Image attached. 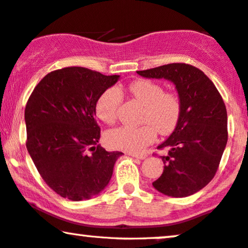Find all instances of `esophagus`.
Instances as JSON below:
<instances>
[{
    "mask_svg": "<svg viewBox=\"0 0 248 248\" xmlns=\"http://www.w3.org/2000/svg\"><path fill=\"white\" fill-rule=\"evenodd\" d=\"M129 156H133V157H136V158H140V160H144L145 157H146V154H136V153H128Z\"/></svg>",
    "mask_w": 248,
    "mask_h": 248,
    "instance_id": "esophagus-1",
    "label": "esophagus"
}]
</instances>
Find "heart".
Returning a JSON list of instances; mask_svg holds the SVG:
<instances>
[{
  "label": "heart",
  "mask_w": 248,
  "mask_h": 248,
  "mask_svg": "<svg viewBox=\"0 0 248 248\" xmlns=\"http://www.w3.org/2000/svg\"><path fill=\"white\" fill-rule=\"evenodd\" d=\"M130 94L144 105L140 121L146 122L138 127H118L105 134L108 147L131 153H138L153 143L156 132L168 135L177 127L180 118V102L174 94L164 93L163 87L152 80H136L128 86ZM122 95L117 87L105 90L95 104L96 117L104 124H113Z\"/></svg>",
  "instance_id": "1"
}]
</instances>
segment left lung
<instances>
[{
    "instance_id": "1",
    "label": "left lung",
    "mask_w": 248,
    "mask_h": 248,
    "mask_svg": "<svg viewBox=\"0 0 248 248\" xmlns=\"http://www.w3.org/2000/svg\"><path fill=\"white\" fill-rule=\"evenodd\" d=\"M145 78L166 79L176 87L180 118L168 140L157 148L163 172L153 187L171 197H186L213 179L228 140L227 110L222 97L207 76L193 65L170 63L137 71Z\"/></svg>"
}]
</instances>
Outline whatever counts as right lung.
<instances>
[{
    "label": "right lung",
    "instance_id": "obj_1",
    "mask_svg": "<svg viewBox=\"0 0 248 248\" xmlns=\"http://www.w3.org/2000/svg\"><path fill=\"white\" fill-rule=\"evenodd\" d=\"M120 76L82 67L49 72L38 82L25 108L27 146L43 180L70 201L90 200L110 183L121 152L98 144L95 104Z\"/></svg>",
    "mask_w": 248,
    "mask_h": 248
}]
</instances>
